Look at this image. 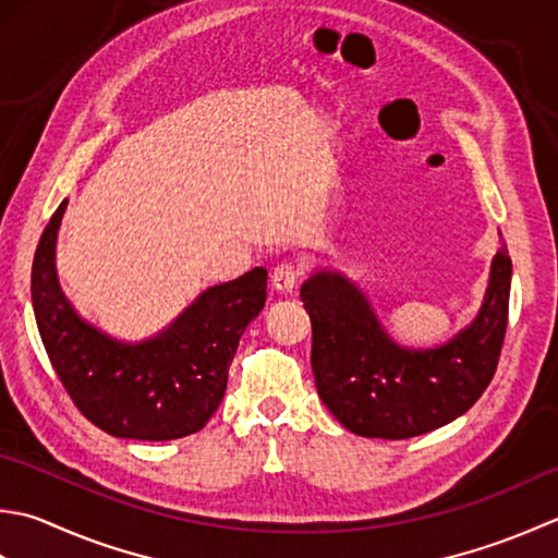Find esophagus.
<instances>
[{"label":"esophagus","instance_id":"esophagus-1","mask_svg":"<svg viewBox=\"0 0 558 558\" xmlns=\"http://www.w3.org/2000/svg\"><path fill=\"white\" fill-rule=\"evenodd\" d=\"M299 279H301L299 265H293L287 259V263L275 267V275H271V287L281 293H291L295 289V283H299Z\"/></svg>","mask_w":558,"mask_h":558}]
</instances>
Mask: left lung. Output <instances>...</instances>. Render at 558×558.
Masks as SVG:
<instances>
[{
    "mask_svg": "<svg viewBox=\"0 0 558 558\" xmlns=\"http://www.w3.org/2000/svg\"><path fill=\"white\" fill-rule=\"evenodd\" d=\"M510 299L506 245L476 320L446 347L407 351L383 332L361 291L339 275L301 287L311 315L315 388L351 434L402 440L450 424L480 400L501 359Z\"/></svg>",
    "mask_w": 558,
    "mask_h": 558,
    "instance_id": "8db88e82",
    "label": "left lung"
}]
</instances>
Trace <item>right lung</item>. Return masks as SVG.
<instances>
[{
  "label": "right lung",
  "mask_w": 558,
  "mask_h": 558,
  "mask_svg": "<svg viewBox=\"0 0 558 558\" xmlns=\"http://www.w3.org/2000/svg\"><path fill=\"white\" fill-rule=\"evenodd\" d=\"M66 199L33 257L31 299L48 359L90 424L116 438L173 440L197 434L219 409L245 327L267 301V271L204 291L166 332L120 344L86 325L62 295L54 241Z\"/></svg>",
  "instance_id": "obj_1"
}]
</instances>
